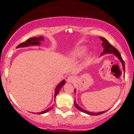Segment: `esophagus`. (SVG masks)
<instances>
[{"label":"esophagus","mask_w":134,"mask_h":134,"mask_svg":"<svg viewBox=\"0 0 134 134\" xmlns=\"http://www.w3.org/2000/svg\"><path fill=\"white\" fill-rule=\"evenodd\" d=\"M75 77H74L73 76H69L68 78H67V82H74V81H75Z\"/></svg>","instance_id":"1"}]
</instances>
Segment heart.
<instances>
[{"mask_svg":"<svg viewBox=\"0 0 134 134\" xmlns=\"http://www.w3.org/2000/svg\"><path fill=\"white\" fill-rule=\"evenodd\" d=\"M86 51V48L85 47H80L72 52V56L76 58L80 57L85 53Z\"/></svg>","mask_w":134,"mask_h":134,"instance_id":"1","label":"heart"}]
</instances>
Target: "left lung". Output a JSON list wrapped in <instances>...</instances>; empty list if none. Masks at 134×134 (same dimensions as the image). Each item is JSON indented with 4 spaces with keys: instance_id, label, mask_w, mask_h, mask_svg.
<instances>
[{
    "instance_id": "left-lung-1",
    "label": "left lung",
    "mask_w": 134,
    "mask_h": 134,
    "mask_svg": "<svg viewBox=\"0 0 134 134\" xmlns=\"http://www.w3.org/2000/svg\"><path fill=\"white\" fill-rule=\"evenodd\" d=\"M101 41H103V47L104 48V52H103L101 54L102 55H104L105 54V53H114V54L116 55L117 57L119 58L120 60L121 61V64H122V65H123V68H124V70H125V63H124V60L122 59V58H121V55L120 54L119 52H118V50L116 48H115L113 47V45H111V44L109 43V41L107 40H106L104 38H103V37H100ZM75 93H76V91H75ZM74 105L75 107H76L77 109H78V110H80V111L84 112V113H87V114L88 115H101L102 114V113H104V112L106 111H102V112H99V113H91V112H89L87 111H86V110H83V109L81 108V107H79V106L77 105V104L76 103V101H74Z\"/></svg>"
}]
</instances>
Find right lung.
<instances>
[{
  "label": "right lung",
  "instance_id": "obj_1",
  "mask_svg": "<svg viewBox=\"0 0 134 134\" xmlns=\"http://www.w3.org/2000/svg\"><path fill=\"white\" fill-rule=\"evenodd\" d=\"M41 40H43V38L42 36L29 38L28 40H27L26 41H24V42H23V43H20L16 48L26 47H28V46H30V45H38V44H40V41ZM65 84V80H63L62 82L60 83L57 86L56 89H55V98L56 97L57 95L58 94V92H59L60 90L61 87H62ZM52 108L53 107H50V108H48L47 110H44V111L39 112V113H36L38 115H40V114H43V113H47V112L50 111Z\"/></svg>",
  "mask_w": 134,
  "mask_h": 134
}]
</instances>
